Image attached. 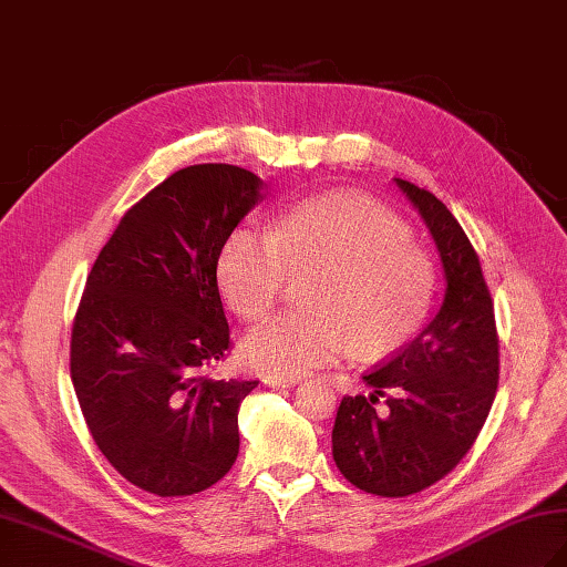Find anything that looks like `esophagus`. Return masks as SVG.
Returning a JSON list of instances; mask_svg holds the SVG:
<instances>
[{
	"mask_svg": "<svg viewBox=\"0 0 567 567\" xmlns=\"http://www.w3.org/2000/svg\"><path fill=\"white\" fill-rule=\"evenodd\" d=\"M299 380L297 378H268L265 384H270V388H295Z\"/></svg>",
	"mask_w": 567,
	"mask_h": 567,
	"instance_id": "34e87169",
	"label": "esophagus"
}]
</instances>
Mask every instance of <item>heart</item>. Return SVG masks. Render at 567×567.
<instances>
[{"label":"heart","mask_w":567,"mask_h":567,"mask_svg":"<svg viewBox=\"0 0 567 567\" xmlns=\"http://www.w3.org/2000/svg\"><path fill=\"white\" fill-rule=\"evenodd\" d=\"M292 277H315L309 311L262 323L240 346L246 363L270 378L307 375L348 348L363 358L400 351L426 321L436 285L402 221L343 195L297 204L272 231L236 228L216 262L226 305L244 321L268 317Z\"/></svg>","instance_id":"heart-1"}]
</instances>
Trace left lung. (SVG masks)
Wrapping results in <instances>:
<instances>
[{
	"instance_id": "1",
	"label": "left lung",
	"mask_w": 567,
	"mask_h": 567,
	"mask_svg": "<svg viewBox=\"0 0 567 567\" xmlns=\"http://www.w3.org/2000/svg\"><path fill=\"white\" fill-rule=\"evenodd\" d=\"M436 240L443 302L424 331L365 372L375 390L343 396L331 433L333 461L348 483L380 497H409L463 461L495 402L499 339L480 258L441 199L394 177ZM388 395L391 412L374 402Z\"/></svg>"
}]
</instances>
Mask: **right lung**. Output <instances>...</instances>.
Segmentation results:
<instances>
[{
    "instance_id": "right-lung-1",
    "label": "right lung",
    "mask_w": 567,
    "mask_h": 567,
    "mask_svg": "<svg viewBox=\"0 0 567 567\" xmlns=\"http://www.w3.org/2000/svg\"><path fill=\"white\" fill-rule=\"evenodd\" d=\"M262 179L189 165L131 207L94 260L70 378L97 449L158 497L212 487L238 455V406L258 380H212L231 348L216 262Z\"/></svg>"
}]
</instances>
